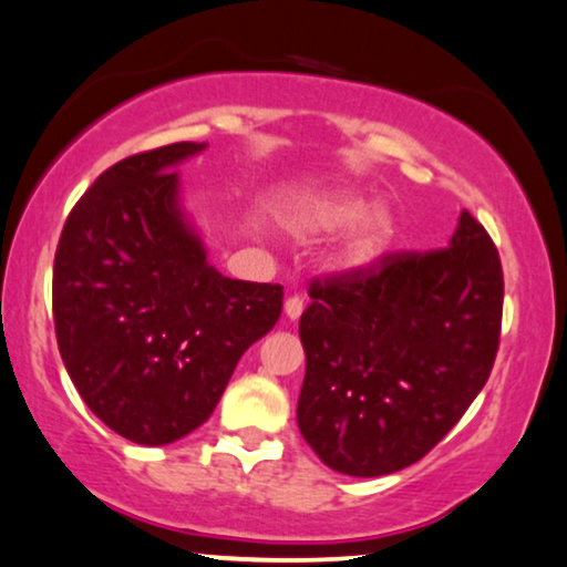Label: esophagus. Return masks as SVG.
<instances>
[{
    "label": "esophagus",
    "instance_id": "obj_1",
    "mask_svg": "<svg viewBox=\"0 0 567 567\" xmlns=\"http://www.w3.org/2000/svg\"><path fill=\"white\" fill-rule=\"evenodd\" d=\"M302 310H306V300L298 298V295H292V298L285 300V316L295 321V318H300Z\"/></svg>",
    "mask_w": 567,
    "mask_h": 567
}]
</instances>
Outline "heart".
<instances>
[{
    "instance_id": "1",
    "label": "heart",
    "mask_w": 567,
    "mask_h": 567,
    "mask_svg": "<svg viewBox=\"0 0 567 567\" xmlns=\"http://www.w3.org/2000/svg\"><path fill=\"white\" fill-rule=\"evenodd\" d=\"M354 223H360V226L354 228L344 246V261L349 267H364L378 259L395 236L393 215L385 207L370 210V200L364 195L339 193L302 205L290 218L292 230L300 236L337 234V230H344Z\"/></svg>"
}]
</instances>
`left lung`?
<instances>
[{"mask_svg":"<svg viewBox=\"0 0 567 567\" xmlns=\"http://www.w3.org/2000/svg\"><path fill=\"white\" fill-rule=\"evenodd\" d=\"M308 292L302 440L354 477L419 462L462 419L496 360L504 272L488 230L462 210L444 249L385 254L313 280Z\"/></svg>","mask_w":567,"mask_h":567,"instance_id":"left-lung-1","label":"left lung"}]
</instances>
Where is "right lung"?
I'll list each match as a JSON object with an SVG mask.
<instances>
[{
    "mask_svg": "<svg viewBox=\"0 0 567 567\" xmlns=\"http://www.w3.org/2000/svg\"><path fill=\"white\" fill-rule=\"evenodd\" d=\"M182 141L102 172L53 259L61 360L102 424L162 446L210 419L241 354L282 313V285L223 277L179 205Z\"/></svg>",
    "mask_w": 567,
    "mask_h": 567,
    "instance_id": "right-lung-1",
    "label": "right lung"
}]
</instances>
